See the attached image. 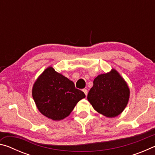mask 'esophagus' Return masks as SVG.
I'll list each match as a JSON object with an SVG mask.
<instances>
[{
    "label": "esophagus",
    "instance_id": "obj_1",
    "mask_svg": "<svg viewBox=\"0 0 155 155\" xmlns=\"http://www.w3.org/2000/svg\"><path fill=\"white\" fill-rule=\"evenodd\" d=\"M83 91L84 93H85V96H87V93H88V91H87V90H86V89H83Z\"/></svg>",
    "mask_w": 155,
    "mask_h": 155
}]
</instances>
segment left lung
I'll return each instance as SVG.
<instances>
[{"instance_id":"1","label":"left lung","mask_w":155,"mask_h":155,"mask_svg":"<svg viewBox=\"0 0 155 155\" xmlns=\"http://www.w3.org/2000/svg\"><path fill=\"white\" fill-rule=\"evenodd\" d=\"M87 100L96 111L107 117H114L124 111L128 103L130 90L116 70L98 75L94 80Z\"/></svg>"}]
</instances>
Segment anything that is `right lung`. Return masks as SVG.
I'll use <instances>...</instances> for the list:
<instances>
[{"instance_id": "right-lung-1", "label": "right lung", "mask_w": 155, "mask_h": 155, "mask_svg": "<svg viewBox=\"0 0 155 155\" xmlns=\"http://www.w3.org/2000/svg\"><path fill=\"white\" fill-rule=\"evenodd\" d=\"M32 96L41 114L54 121L68 117L78 102L85 98L72 81L51 66L44 70L35 81Z\"/></svg>"}]
</instances>
